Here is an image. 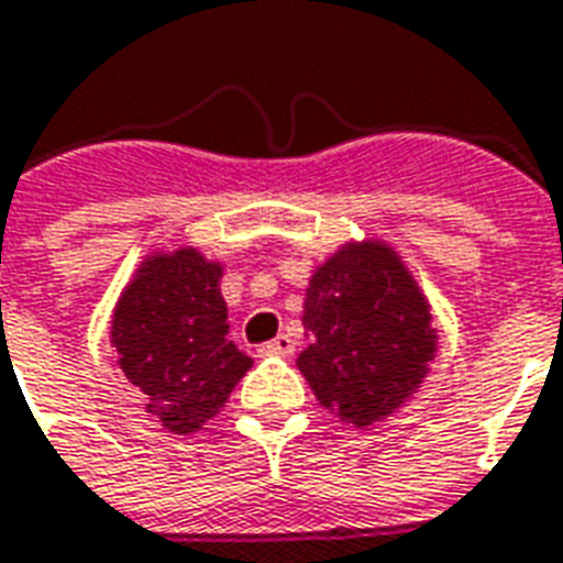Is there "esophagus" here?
Wrapping results in <instances>:
<instances>
[{"label": "esophagus", "instance_id": "obj_1", "mask_svg": "<svg viewBox=\"0 0 563 563\" xmlns=\"http://www.w3.org/2000/svg\"><path fill=\"white\" fill-rule=\"evenodd\" d=\"M294 339L288 336V333H282V336H275L273 342H266V345H261V354H273V357H288V354H294Z\"/></svg>", "mask_w": 563, "mask_h": 563}]
</instances>
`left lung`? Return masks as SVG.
<instances>
[{"instance_id": "8db88e82", "label": "left lung", "mask_w": 563, "mask_h": 563, "mask_svg": "<svg viewBox=\"0 0 563 563\" xmlns=\"http://www.w3.org/2000/svg\"><path fill=\"white\" fill-rule=\"evenodd\" d=\"M302 324L300 373L324 409L361 430L421 388L440 339L416 275L382 239L345 242L314 266Z\"/></svg>"}]
</instances>
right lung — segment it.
<instances>
[{"mask_svg":"<svg viewBox=\"0 0 563 563\" xmlns=\"http://www.w3.org/2000/svg\"><path fill=\"white\" fill-rule=\"evenodd\" d=\"M221 278L224 263L190 245L151 251L114 302L118 366L166 433L202 430L254 364L227 336Z\"/></svg>","mask_w":563,"mask_h":563,"instance_id":"right-lung-1","label":"right lung"}]
</instances>
